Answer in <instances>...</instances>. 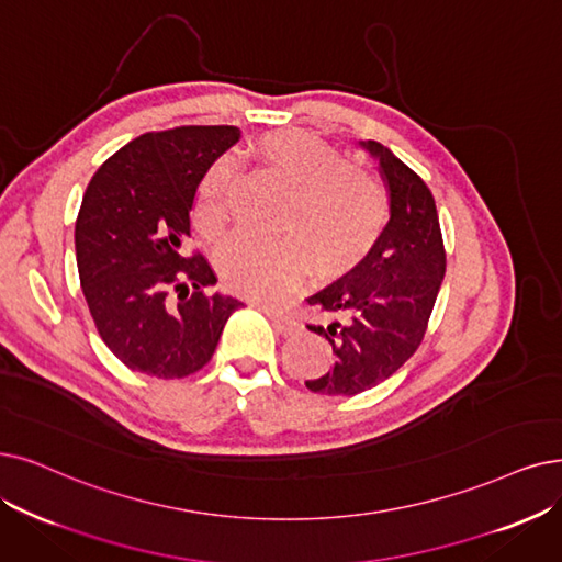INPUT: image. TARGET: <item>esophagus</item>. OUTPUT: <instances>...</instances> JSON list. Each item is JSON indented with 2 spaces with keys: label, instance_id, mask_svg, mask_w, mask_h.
I'll list each match as a JSON object with an SVG mask.
<instances>
[{
  "label": "esophagus",
  "instance_id": "esophagus-1",
  "mask_svg": "<svg viewBox=\"0 0 562 562\" xmlns=\"http://www.w3.org/2000/svg\"><path fill=\"white\" fill-rule=\"evenodd\" d=\"M265 316L274 323V327L281 331V334H297L300 331V323L290 316V313L281 311V308H274V306H260Z\"/></svg>",
  "mask_w": 562,
  "mask_h": 562
}]
</instances>
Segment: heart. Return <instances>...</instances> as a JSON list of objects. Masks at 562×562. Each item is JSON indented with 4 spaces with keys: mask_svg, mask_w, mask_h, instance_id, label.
Here are the masks:
<instances>
[{
    "mask_svg": "<svg viewBox=\"0 0 562 562\" xmlns=\"http://www.w3.org/2000/svg\"><path fill=\"white\" fill-rule=\"evenodd\" d=\"M262 166L293 198L279 218V239L237 237L216 265L228 288L258 300H279L311 265L318 277H339L364 262L390 223V193L375 172L350 164L344 151L306 131H274L256 145ZM235 166L214 161L198 187L193 221L216 241L231 226Z\"/></svg>",
    "mask_w": 562,
    "mask_h": 562,
    "instance_id": "1",
    "label": "heart"
}]
</instances>
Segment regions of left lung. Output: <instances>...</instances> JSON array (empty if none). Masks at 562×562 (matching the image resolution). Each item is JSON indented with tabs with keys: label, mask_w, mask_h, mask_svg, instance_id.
Returning <instances> with one entry per match:
<instances>
[{
	"label": "left lung",
	"mask_w": 562,
	"mask_h": 562,
	"mask_svg": "<svg viewBox=\"0 0 562 562\" xmlns=\"http://www.w3.org/2000/svg\"><path fill=\"white\" fill-rule=\"evenodd\" d=\"M390 191V223L371 256L306 302L321 323L306 325L331 344L334 364L306 387L352 396L383 383L419 348L445 277L436 200L424 179L380 143H362Z\"/></svg>",
	"instance_id": "1"
}]
</instances>
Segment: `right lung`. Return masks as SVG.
Listing matches in <instances>:
<instances>
[{
	"label": "right lung",
	"instance_id": "right-lung-1",
	"mask_svg": "<svg viewBox=\"0 0 562 562\" xmlns=\"http://www.w3.org/2000/svg\"><path fill=\"white\" fill-rule=\"evenodd\" d=\"M237 140V126L143 133L110 156L82 195V295L103 344L131 371L172 380L203 369L244 306L207 295L214 269L205 256L184 254L198 184Z\"/></svg>",
	"mask_w": 562,
	"mask_h": 562
}]
</instances>
